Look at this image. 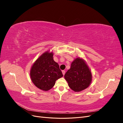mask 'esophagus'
Instances as JSON below:
<instances>
[{"mask_svg":"<svg viewBox=\"0 0 123 123\" xmlns=\"http://www.w3.org/2000/svg\"><path fill=\"white\" fill-rule=\"evenodd\" d=\"M62 74H63V75L64 76V75H65V73H66V71L65 70H62Z\"/></svg>","mask_w":123,"mask_h":123,"instance_id":"34e87169","label":"esophagus"}]
</instances>
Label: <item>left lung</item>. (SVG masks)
<instances>
[{
  "label": "left lung",
  "mask_w": 123,
  "mask_h": 123,
  "mask_svg": "<svg viewBox=\"0 0 123 123\" xmlns=\"http://www.w3.org/2000/svg\"><path fill=\"white\" fill-rule=\"evenodd\" d=\"M65 79L72 90L80 92L89 87L92 80V75L85 62L77 58L65 74Z\"/></svg>",
  "instance_id": "left-lung-1"
}]
</instances>
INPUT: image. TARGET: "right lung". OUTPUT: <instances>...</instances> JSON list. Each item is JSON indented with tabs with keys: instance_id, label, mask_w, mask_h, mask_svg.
Listing matches in <instances>:
<instances>
[{
	"instance_id": "obj_1",
	"label": "right lung",
	"mask_w": 123,
	"mask_h": 123,
	"mask_svg": "<svg viewBox=\"0 0 123 123\" xmlns=\"http://www.w3.org/2000/svg\"><path fill=\"white\" fill-rule=\"evenodd\" d=\"M53 53H44L37 59L30 71L31 80L41 90L48 91L52 88L55 81L63 75L59 67L53 58Z\"/></svg>"
}]
</instances>
